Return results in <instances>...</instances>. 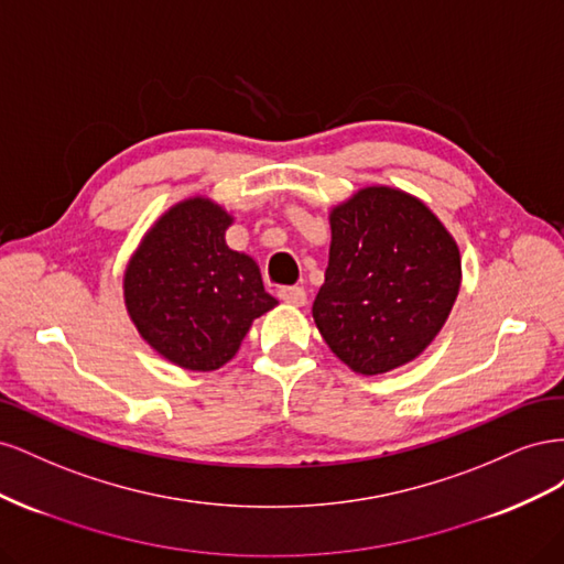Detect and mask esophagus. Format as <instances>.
I'll return each mask as SVG.
<instances>
[{
    "label": "esophagus",
    "mask_w": 564,
    "mask_h": 564,
    "mask_svg": "<svg viewBox=\"0 0 564 564\" xmlns=\"http://www.w3.org/2000/svg\"><path fill=\"white\" fill-rule=\"evenodd\" d=\"M278 296L284 301V303H292V305H303L305 301H308V296H305V289L303 286H282Z\"/></svg>",
    "instance_id": "1"
}]
</instances>
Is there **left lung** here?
Here are the masks:
<instances>
[{"label": "left lung", "mask_w": 564, "mask_h": 564, "mask_svg": "<svg viewBox=\"0 0 564 564\" xmlns=\"http://www.w3.org/2000/svg\"><path fill=\"white\" fill-rule=\"evenodd\" d=\"M329 224V265L313 303L322 338L365 377L412 362L458 294L452 235L423 202L383 185L338 204Z\"/></svg>", "instance_id": "left-lung-1"}]
</instances>
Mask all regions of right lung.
<instances>
[{
  "label": "right lung",
  "instance_id": "obj_1",
  "mask_svg": "<svg viewBox=\"0 0 564 564\" xmlns=\"http://www.w3.org/2000/svg\"><path fill=\"white\" fill-rule=\"evenodd\" d=\"M232 218L195 197L169 209L127 268V311L148 344L193 371L224 367L251 322L278 301L247 253L226 245Z\"/></svg>",
  "mask_w": 564,
  "mask_h": 564
}]
</instances>
